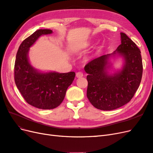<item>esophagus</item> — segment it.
<instances>
[{
    "mask_svg": "<svg viewBox=\"0 0 153 153\" xmlns=\"http://www.w3.org/2000/svg\"><path fill=\"white\" fill-rule=\"evenodd\" d=\"M83 76H84V74H83V73L82 72H77L76 73V76L77 77V78H81V77H82Z\"/></svg>",
    "mask_w": 153,
    "mask_h": 153,
    "instance_id": "1",
    "label": "esophagus"
}]
</instances>
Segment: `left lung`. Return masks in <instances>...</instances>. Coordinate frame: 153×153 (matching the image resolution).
<instances>
[{"label":"left lung","instance_id":"1","mask_svg":"<svg viewBox=\"0 0 153 153\" xmlns=\"http://www.w3.org/2000/svg\"><path fill=\"white\" fill-rule=\"evenodd\" d=\"M121 44L115 52L94 59L84 67L88 74L87 96L95 108L112 110L126 105L135 95L142 80L143 65L140 49L121 32ZM115 51L125 59L122 70L114 76L108 74V59Z\"/></svg>","mask_w":153,"mask_h":153}]
</instances>
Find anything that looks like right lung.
<instances>
[{
	"label": "right lung",
	"instance_id": "obj_1",
	"mask_svg": "<svg viewBox=\"0 0 153 153\" xmlns=\"http://www.w3.org/2000/svg\"><path fill=\"white\" fill-rule=\"evenodd\" d=\"M52 33L50 29H39L23 41L16 53L14 75L16 85L27 103L38 108L48 110L61 104L75 72L39 73L28 60L29 49L41 35Z\"/></svg>",
	"mask_w": 153,
	"mask_h": 153
}]
</instances>
